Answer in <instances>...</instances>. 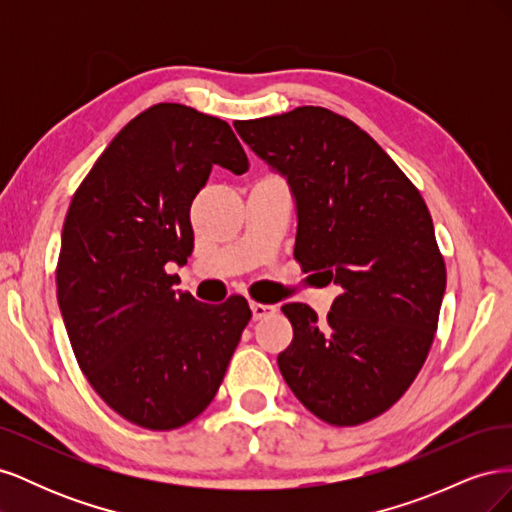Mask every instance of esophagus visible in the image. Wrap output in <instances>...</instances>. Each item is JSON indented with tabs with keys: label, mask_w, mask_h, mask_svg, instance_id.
<instances>
[{
	"label": "esophagus",
	"mask_w": 512,
	"mask_h": 512,
	"mask_svg": "<svg viewBox=\"0 0 512 512\" xmlns=\"http://www.w3.org/2000/svg\"><path fill=\"white\" fill-rule=\"evenodd\" d=\"M250 309H252L254 320H262V318H267L269 314H275L277 307L275 305H265V303H252Z\"/></svg>",
	"instance_id": "obj_1"
}]
</instances>
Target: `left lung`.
I'll use <instances>...</instances> for the list:
<instances>
[{
  "mask_svg": "<svg viewBox=\"0 0 512 512\" xmlns=\"http://www.w3.org/2000/svg\"><path fill=\"white\" fill-rule=\"evenodd\" d=\"M235 130L288 183L294 258L339 286L327 322L305 303L282 307L294 337L277 365L324 423H365L408 391L438 329L446 267L429 209L374 138L327 108Z\"/></svg>",
  "mask_w": 512,
  "mask_h": 512,
  "instance_id": "1",
  "label": "left lung"
}]
</instances>
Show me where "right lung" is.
<instances>
[{"instance_id": "right-lung-1", "label": "right lung", "mask_w": 512, "mask_h": 512, "mask_svg": "<svg viewBox=\"0 0 512 512\" xmlns=\"http://www.w3.org/2000/svg\"><path fill=\"white\" fill-rule=\"evenodd\" d=\"M213 166L250 164L226 121L156 104L104 149L61 230L57 301L76 361L126 421L177 429L218 393L252 312L175 290L194 250L190 207Z\"/></svg>"}]
</instances>
